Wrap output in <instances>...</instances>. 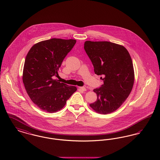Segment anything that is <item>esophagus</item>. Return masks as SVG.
I'll return each mask as SVG.
<instances>
[{
	"label": "esophagus",
	"instance_id": "obj_1",
	"mask_svg": "<svg viewBox=\"0 0 160 160\" xmlns=\"http://www.w3.org/2000/svg\"><path fill=\"white\" fill-rule=\"evenodd\" d=\"M78 88H79L80 90L83 91H86V88H84V87H78Z\"/></svg>",
	"mask_w": 160,
	"mask_h": 160
}]
</instances>
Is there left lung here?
<instances>
[{
  "label": "left lung",
  "mask_w": 160,
  "mask_h": 160,
  "mask_svg": "<svg viewBox=\"0 0 160 160\" xmlns=\"http://www.w3.org/2000/svg\"><path fill=\"white\" fill-rule=\"evenodd\" d=\"M84 48L94 72L104 84L95 89L97 100L89 106L100 114L119 108L128 98L134 83V71L129 52L123 46L108 41H86Z\"/></svg>",
  "instance_id": "left-lung-1"
}]
</instances>
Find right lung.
Instances as JSON below:
<instances>
[{"instance_id": "obj_1", "label": "right lung", "mask_w": 160, "mask_h": 160, "mask_svg": "<svg viewBox=\"0 0 160 160\" xmlns=\"http://www.w3.org/2000/svg\"><path fill=\"white\" fill-rule=\"evenodd\" d=\"M76 42L72 39L42 41L32 46L26 57L23 72L25 89L33 103L45 112L59 111L77 91L76 86L53 78Z\"/></svg>"}]
</instances>
